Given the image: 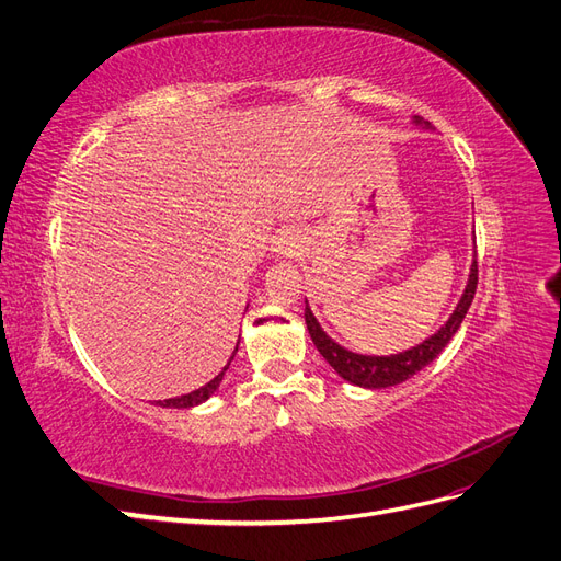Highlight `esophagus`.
I'll list each match as a JSON object with an SVG mask.
<instances>
[{"label":"esophagus","mask_w":561,"mask_h":561,"mask_svg":"<svg viewBox=\"0 0 561 561\" xmlns=\"http://www.w3.org/2000/svg\"><path fill=\"white\" fill-rule=\"evenodd\" d=\"M299 248V236L295 231H283L274 241V252L278 257H293Z\"/></svg>","instance_id":"34e87169"}]
</instances>
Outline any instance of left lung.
Masks as SVG:
<instances>
[{
	"label": "left lung",
	"instance_id": "obj_1",
	"mask_svg": "<svg viewBox=\"0 0 561 561\" xmlns=\"http://www.w3.org/2000/svg\"><path fill=\"white\" fill-rule=\"evenodd\" d=\"M416 122H421V118H416ZM474 290H478V260H472L470 278L463 290V297L456 304V309L445 325L439 328L433 336H428L423 344L396 355H360L339 346L334 339H330L325 332H322V328L318 325V320L309 309V304H307V311H304V318H307V328L316 348L320 351L322 358L334 367L336 375L346 379L348 383L375 390V388H388V386L402 383L410 377H414L416 371H421L426 365H431L437 355L443 353V348L451 342L456 330L461 328V322L472 304Z\"/></svg>",
	"mask_w": 561,
	"mask_h": 561
}]
</instances>
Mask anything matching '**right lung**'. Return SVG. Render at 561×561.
Listing matches in <instances>:
<instances>
[{"mask_svg": "<svg viewBox=\"0 0 561 561\" xmlns=\"http://www.w3.org/2000/svg\"><path fill=\"white\" fill-rule=\"evenodd\" d=\"M236 351H239V344H236ZM236 351H233V355H236ZM233 355L229 358V363L233 360ZM229 363H227V367L219 371V375L213 379V381H208L206 386H201L198 390H194V393H186V396H180V398H168V400H159L157 404L159 407H173V410H186V407H194V404H201V402H206L215 390H217V386H219V381H222V377H225V371L229 369Z\"/></svg>", "mask_w": 561, "mask_h": 561, "instance_id": "right-lung-1", "label": "right lung"}]
</instances>
